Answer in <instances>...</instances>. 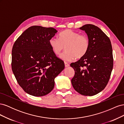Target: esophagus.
<instances>
[{
	"instance_id": "1",
	"label": "esophagus",
	"mask_w": 124,
	"mask_h": 124,
	"mask_svg": "<svg viewBox=\"0 0 124 124\" xmlns=\"http://www.w3.org/2000/svg\"><path fill=\"white\" fill-rule=\"evenodd\" d=\"M65 67H68L70 66V65L68 63H67V62H65Z\"/></svg>"
}]
</instances>
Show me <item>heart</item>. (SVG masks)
Listing matches in <instances>:
<instances>
[{
  "label": "heart",
  "mask_w": 124,
  "mask_h": 124,
  "mask_svg": "<svg viewBox=\"0 0 124 124\" xmlns=\"http://www.w3.org/2000/svg\"><path fill=\"white\" fill-rule=\"evenodd\" d=\"M49 44L56 55H59L66 49L61 57L65 61H72L77 57L80 59L86 54L89 49V40L88 37L70 29H66L59 35V39L53 37Z\"/></svg>",
  "instance_id": "1"
}]
</instances>
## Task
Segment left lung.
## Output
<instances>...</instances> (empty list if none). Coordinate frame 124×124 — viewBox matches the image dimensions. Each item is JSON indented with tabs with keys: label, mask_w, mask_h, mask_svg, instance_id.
<instances>
[{
	"label": "left lung",
	"mask_w": 124,
	"mask_h": 124,
	"mask_svg": "<svg viewBox=\"0 0 124 124\" xmlns=\"http://www.w3.org/2000/svg\"><path fill=\"white\" fill-rule=\"evenodd\" d=\"M89 40L86 54L70 66L75 74L71 80L74 89L80 94L95 95L106 87L113 69V51L109 38L97 27L86 24L80 28Z\"/></svg>",
	"instance_id": "1"
}]
</instances>
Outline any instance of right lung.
Listing matches in <instances>:
<instances>
[{"label":"right lung","mask_w":124,"mask_h":124,"mask_svg":"<svg viewBox=\"0 0 124 124\" xmlns=\"http://www.w3.org/2000/svg\"><path fill=\"white\" fill-rule=\"evenodd\" d=\"M57 32L52 27L31 26L14 43L12 70L18 84L29 95L40 97L50 93L55 78L65 68L64 62L49 44Z\"/></svg>","instance_id":"1"}]
</instances>
